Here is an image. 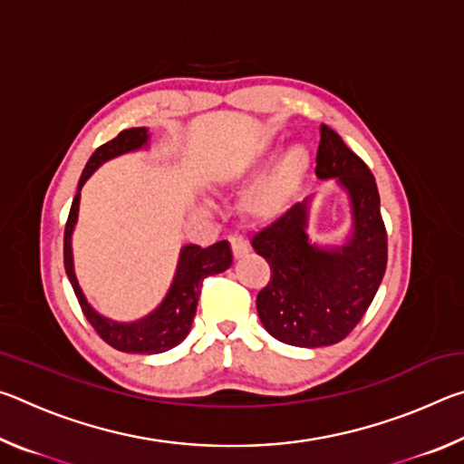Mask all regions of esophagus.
Here are the masks:
<instances>
[{
  "label": "esophagus",
  "instance_id": "34e87169",
  "mask_svg": "<svg viewBox=\"0 0 464 464\" xmlns=\"http://www.w3.org/2000/svg\"><path fill=\"white\" fill-rule=\"evenodd\" d=\"M229 243L235 257H243L249 251V243L246 241V237H241V235H231Z\"/></svg>",
  "mask_w": 464,
  "mask_h": 464
}]
</instances>
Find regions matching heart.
Masks as SVG:
<instances>
[{"mask_svg": "<svg viewBox=\"0 0 464 464\" xmlns=\"http://www.w3.org/2000/svg\"><path fill=\"white\" fill-rule=\"evenodd\" d=\"M274 153V145H266L260 153V161H266ZM309 168V151L303 145L288 147L285 155L280 157L268 176H266L254 190L249 192L246 200V208L249 215L268 218L280 213L282 207L288 202L290 196L301 184L303 176Z\"/></svg>", "mask_w": 464, "mask_h": 464, "instance_id": "heart-1", "label": "heart"}]
</instances>
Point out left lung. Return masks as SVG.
Segmentation results:
<instances>
[{
  "label": "left lung",
  "mask_w": 464,
  "mask_h": 464,
  "mask_svg": "<svg viewBox=\"0 0 464 464\" xmlns=\"http://www.w3.org/2000/svg\"><path fill=\"white\" fill-rule=\"evenodd\" d=\"M319 132L315 174L335 178L350 196L348 241L335 247L309 241L311 198L251 237L257 256L270 264L268 285L256 298L257 315L272 337L298 348L342 342L371 307L387 270V229L374 176L335 130L321 124Z\"/></svg>",
  "instance_id": "left-lung-1"
}]
</instances>
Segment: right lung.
I'll return each mask as SVG.
<instances>
[{
	"instance_id": "right-lung-1",
	"label": "right lung",
	"mask_w": 464,
	"mask_h": 464,
	"mask_svg": "<svg viewBox=\"0 0 464 464\" xmlns=\"http://www.w3.org/2000/svg\"><path fill=\"white\" fill-rule=\"evenodd\" d=\"M147 145L149 129L137 127L119 132V137H114L112 140H108V143L93 151L88 166L82 171L80 184H77V194L67 217L65 237H63L65 272L75 290V296L77 301H80V307L85 319L90 321L102 340L116 350L129 352V354H161V352H168L171 348H176L178 343H182L186 340V335L190 334L204 278L225 272L233 262L231 247L227 241H217L210 247L184 246L182 251H179L176 276L174 282H171L166 298H163L160 307L153 313H149L147 317L139 321H132V324H121V321H112L100 315V313L96 309H92V304L85 301V296L75 278L72 251V235L77 223V213H80V190L85 184V179H88L102 163L122 153L137 151V149H143Z\"/></svg>"
}]
</instances>
